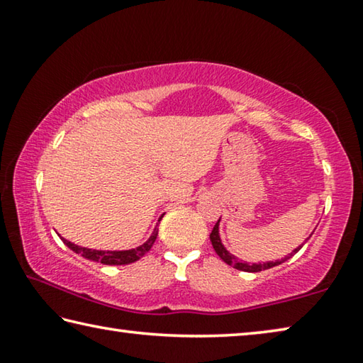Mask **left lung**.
Returning <instances> with one entry per match:
<instances>
[{
  "label": "left lung",
  "mask_w": 363,
  "mask_h": 363,
  "mask_svg": "<svg viewBox=\"0 0 363 363\" xmlns=\"http://www.w3.org/2000/svg\"><path fill=\"white\" fill-rule=\"evenodd\" d=\"M219 220H220V218H219ZM219 220L216 223V225L213 227V230H211V233H210V240H211V243H213V248H214V251H216L220 259H223L225 264H229V266H232L233 269L243 270V272H259V270H266V269H270V267H274V266H279V264L285 262L286 259H290V257H291L293 255H296L298 251L301 250V247H303V245H304V243H303V245H301V247L294 248L290 255L284 257V259L267 261V262H257V264L242 262L240 259H238V257L230 255L229 251L225 250L224 245H223V240H220V237H219ZM311 235H312V233H311ZM307 240H309V238H307Z\"/></svg>",
  "instance_id": "8db88e82"
}]
</instances>
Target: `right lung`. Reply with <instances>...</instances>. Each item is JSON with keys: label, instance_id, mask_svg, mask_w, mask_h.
Wrapping results in <instances>:
<instances>
[{"label": "right lung", "instance_id": "1", "mask_svg": "<svg viewBox=\"0 0 363 363\" xmlns=\"http://www.w3.org/2000/svg\"><path fill=\"white\" fill-rule=\"evenodd\" d=\"M163 214L160 216L158 220H162ZM157 235H158V229L155 227L152 232V235L149 237V240L145 243L139 245L138 248H131V250H120V251H104V250H91V248H84V247H78V245L72 243L67 240V238H62V242L69 247L72 251H75V253L82 255L86 259H91L94 262H101V264H106V266H125V264H131L134 261H138L143 257L147 251L152 248V245L155 243L157 240Z\"/></svg>", "mask_w": 363, "mask_h": 363}]
</instances>
